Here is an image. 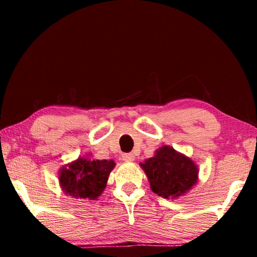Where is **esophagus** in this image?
<instances>
[{"label": "esophagus", "mask_w": 257, "mask_h": 257, "mask_svg": "<svg viewBox=\"0 0 257 257\" xmlns=\"http://www.w3.org/2000/svg\"><path fill=\"white\" fill-rule=\"evenodd\" d=\"M135 156L133 153H124L122 154V160L123 161H127V162H129V161H134Z\"/></svg>", "instance_id": "1"}]
</instances>
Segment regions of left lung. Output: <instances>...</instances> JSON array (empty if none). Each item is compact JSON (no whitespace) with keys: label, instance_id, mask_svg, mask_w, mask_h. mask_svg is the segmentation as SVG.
Wrapping results in <instances>:
<instances>
[{"label":"left lung","instance_id":"1","mask_svg":"<svg viewBox=\"0 0 257 257\" xmlns=\"http://www.w3.org/2000/svg\"><path fill=\"white\" fill-rule=\"evenodd\" d=\"M151 189L164 198H176L188 191L197 181L196 164L169 146L156 151L153 158L142 163Z\"/></svg>","mask_w":257,"mask_h":257}]
</instances>
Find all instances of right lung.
Instances as JSON below:
<instances>
[{
    "label": "right lung",
    "mask_w": 257,
    "mask_h": 257,
    "mask_svg": "<svg viewBox=\"0 0 257 257\" xmlns=\"http://www.w3.org/2000/svg\"><path fill=\"white\" fill-rule=\"evenodd\" d=\"M112 160L78 159L60 172V185L69 196L96 199L105 189L108 175L114 168Z\"/></svg>",
    "instance_id": "right-lung-1"
}]
</instances>
